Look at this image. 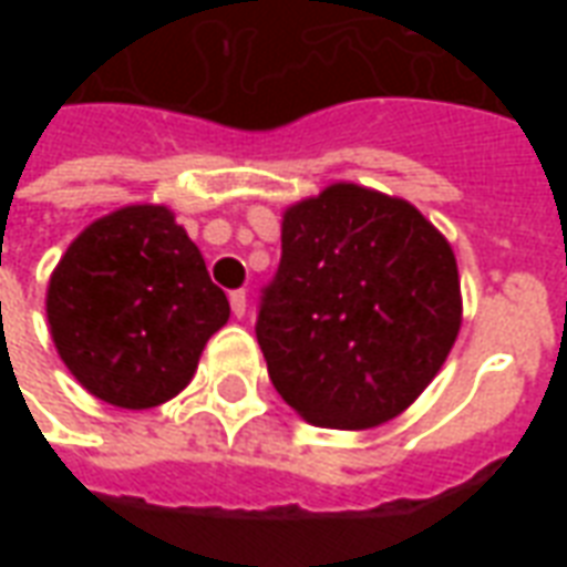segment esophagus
Instances as JSON below:
<instances>
[{
    "mask_svg": "<svg viewBox=\"0 0 567 567\" xmlns=\"http://www.w3.org/2000/svg\"><path fill=\"white\" fill-rule=\"evenodd\" d=\"M230 309H234L236 319L246 316V291H234V295H230Z\"/></svg>",
    "mask_w": 567,
    "mask_h": 567,
    "instance_id": "obj_1",
    "label": "esophagus"
}]
</instances>
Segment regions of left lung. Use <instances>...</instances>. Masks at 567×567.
Returning a JSON list of instances; mask_svg holds the SVG:
<instances>
[{
	"instance_id": "obj_1",
	"label": "left lung",
	"mask_w": 567,
	"mask_h": 567,
	"mask_svg": "<svg viewBox=\"0 0 567 567\" xmlns=\"http://www.w3.org/2000/svg\"><path fill=\"white\" fill-rule=\"evenodd\" d=\"M458 328L455 255L416 206L337 182L285 212L255 333L276 392L307 422L361 431L404 413Z\"/></svg>"
}]
</instances>
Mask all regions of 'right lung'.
Here are the masks:
<instances>
[{
  "mask_svg": "<svg viewBox=\"0 0 567 567\" xmlns=\"http://www.w3.org/2000/svg\"><path fill=\"white\" fill-rule=\"evenodd\" d=\"M230 303L166 206H124L66 248L48 285L63 364L105 404L148 410L185 389Z\"/></svg>",
  "mask_w": 567,
  "mask_h": 567,
  "instance_id": "obj_1",
  "label": "right lung"
}]
</instances>
